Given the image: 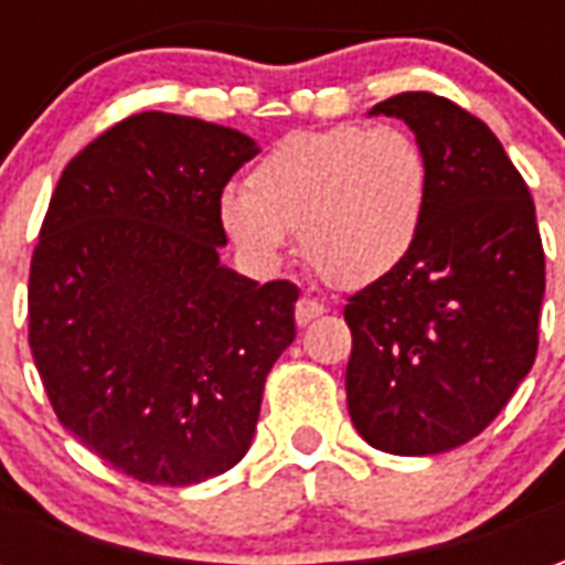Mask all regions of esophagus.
Here are the masks:
<instances>
[{
  "mask_svg": "<svg viewBox=\"0 0 565 565\" xmlns=\"http://www.w3.org/2000/svg\"><path fill=\"white\" fill-rule=\"evenodd\" d=\"M323 311H327V308L320 306L318 299H308V296H302V299L296 302V323H299V327H308V323H311V320H318Z\"/></svg>",
  "mask_w": 565,
  "mask_h": 565,
  "instance_id": "esophagus-1",
  "label": "esophagus"
}]
</instances>
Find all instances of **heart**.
<instances>
[{
  "label": "heart",
  "instance_id": "1",
  "mask_svg": "<svg viewBox=\"0 0 565 565\" xmlns=\"http://www.w3.org/2000/svg\"><path fill=\"white\" fill-rule=\"evenodd\" d=\"M429 162L399 127L342 124L290 132L226 186L217 217L259 269L281 266L299 233L302 254L335 287L391 275L424 233Z\"/></svg>",
  "mask_w": 565,
  "mask_h": 565
}]
</instances>
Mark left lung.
<instances>
[{
  "label": "left lung",
  "mask_w": 565,
  "mask_h": 565,
  "mask_svg": "<svg viewBox=\"0 0 565 565\" xmlns=\"http://www.w3.org/2000/svg\"><path fill=\"white\" fill-rule=\"evenodd\" d=\"M369 115L415 132L429 205L415 250L344 306L348 412L372 448L429 457L478 436L533 369L545 250L533 196L487 124L433 93Z\"/></svg>",
  "instance_id": "obj_1"
}]
</instances>
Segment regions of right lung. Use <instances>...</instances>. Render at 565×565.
<instances>
[{"label":"right lung","mask_w":565,"mask_h":565,"mask_svg":"<svg viewBox=\"0 0 565 565\" xmlns=\"http://www.w3.org/2000/svg\"><path fill=\"white\" fill-rule=\"evenodd\" d=\"M257 141L145 111L63 169L30 266V348L60 424L145 484L233 469L296 339V284L221 263L217 199Z\"/></svg>","instance_id":"obj_1"}]
</instances>
